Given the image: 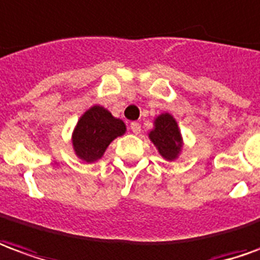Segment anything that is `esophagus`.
Here are the masks:
<instances>
[{"label": "esophagus", "instance_id": "1", "mask_svg": "<svg viewBox=\"0 0 260 260\" xmlns=\"http://www.w3.org/2000/svg\"><path fill=\"white\" fill-rule=\"evenodd\" d=\"M130 128H132V132L134 134H140V132H141V126H140V123H137V121H133L130 124Z\"/></svg>", "mask_w": 260, "mask_h": 260}]
</instances>
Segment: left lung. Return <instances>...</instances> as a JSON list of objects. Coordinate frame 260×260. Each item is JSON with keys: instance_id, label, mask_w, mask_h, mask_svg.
<instances>
[{"instance_id": "1", "label": "left lung", "mask_w": 260, "mask_h": 260, "mask_svg": "<svg viewBox=\"0 0 260 260\" xmlns=\"http://www.w3.org/2000/svg\"><path fill=\"white\" fill-rule=\"evenodd\" d=\"M148 137L155 145L164 159L175 161L182 152L183 140L179 126L175 117L169 113H161L154 120V128L148 133Z\"/></svg>"}]
</instances>
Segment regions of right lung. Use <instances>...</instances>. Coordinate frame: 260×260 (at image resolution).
<instances>
[{
    "label": "right lung",
    "instance_id": "add662e5",
    "mask_svg": "<svg viewBox=\"0 0 260 260\" xmlns=\"http://www.w3.org/2000/svg\"><path fill=\"white\" fill-rule=\"evenodd\" d=\"M126 133L124 121L117 119L101 105H93L81 116L73 132L75 155L85 162L101 159L109 144Z\"/></svg>",
    "mask_w": 260,
    "mask_h": 260
}]
</instances>
